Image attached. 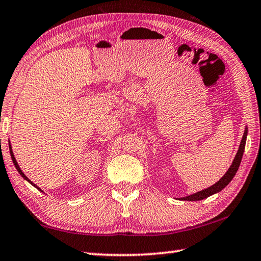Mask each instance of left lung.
<instances>
[{"label": "left lung", "instance_id": "1", "mask_svg": "<svg viewBox=\"0 0 261 261\" xmlns=\"http://www.w3.org/2000/svg\"><path fill=\"white\" fill-rule=\"evenodd\" d=\"M247 135H248V130L246 129L244 131V135L242 137V140H241V144H240L239 147V150L237 152V156L234 158V161L232 163L231 167L228 168V171L225 173V175H224L221 180H219L215 185L209 187L205 190L202 191H199L197 193H193V195H190L188 197H183L181 198V200H190V201H198V200H202V199H205L209 196L214 195V193H217L221 190H223L224 188H225L229 182L232 181V178L236 175V173L239 170V166H240V163H241L242 160V156H243V151H244V147H246V140H247Z\"/></svg>", "mask_w": 261, "mask_h": 261}]
</instances>
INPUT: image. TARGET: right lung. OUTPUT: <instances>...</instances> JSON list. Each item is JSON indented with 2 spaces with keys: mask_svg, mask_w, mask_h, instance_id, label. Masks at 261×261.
Wrapping results in <instances>:
<instances>
[{
  "mask_svg": "<svg viewBox=\"0 0 261 261\" xmlns=\"http://www.w3.org/2000/svg\"><path fill=\"white\" fill-rule=\"evenodd\" d=\"M9 146H10L9 148H10V154H11V158H12V162H13V164H14L15 168H17V171H18V172L20 173V175H21V176H22V177L24 178V180H27V181H28L29 183H32V185H33V186H34L35 188H37V189H38V190H40V189H39V188H38L37 186H35V185H34V183H33L32 181H30V180H29V178H28L27 176H25V175L23 174V172L21 171V168H20V167H19V165H18V163H17V161H15V158H14V155H13V152H12V149H11V145H9ZM40 191H42V190H40Z\"/></svg>",
  "mask_w": 261,
  "mask_h": 261,
  "instance_id": "obj_1",
  "label": "right lung"
}]
</instances>
